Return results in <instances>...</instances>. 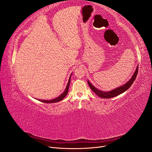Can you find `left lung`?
I'll list each match as a JSON object with an SVG mask.
<instances>
[{
    "instance_id": "obj_1",
    "label": "left lung",
    "mask_w": 152,
    "mask_h": 152,
    "mask_svg": "<svg viewBox=\"0 0 152 152\" xmlns=\"http://www.w3.org/2000/svg\"><path fill=\"white\" fill-rule=\"evenodd\" d=\"M137 72H138V66H137L136 70L134 73V75H133L132 77H131V79L129 80L126 84L119 87L118 88H116L115 89H113L111 91H108V92H104V91H100L98 89H96L94 86L92 85L89 82V80L87 81V82H88V84L91 90L93 91L94 93L97 94L98 96H99V97L102 98H111L123 93L124 92H125L126 90H127L129 88V87L131 86V85L132 84L133 82H134V81L135 80L136 76L137 75Z\"/></svg>"
}]
</instances>
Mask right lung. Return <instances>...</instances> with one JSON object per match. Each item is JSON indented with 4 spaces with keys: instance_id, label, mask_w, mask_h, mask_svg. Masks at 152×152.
Instances as JSON below:
<instances>
[{
    "instance_id": "1",
    "label": "right lung",
    "mask_w": 152,
    "mask_h": 152,
    "mask_svg": "<svg viewBox=\"0 0 152 152\" xmlns=\"http://www.w3.org/2000/svg\"><path fill=\"white\" fill-rule=\"evenodd\" d=\"M71 75H72V74H71ZM70 78H71V76L70 77V79H69V81L68 82V84L66 86V87L65 91H64L63 93L60 96H58V98H54V99H51V100H42V99H39V101H40V102H42L43 103H56V102H60V101H61L63 98H65V97L68 94V89H69V86H70Z\"/></svg>"
}]
</instances>
